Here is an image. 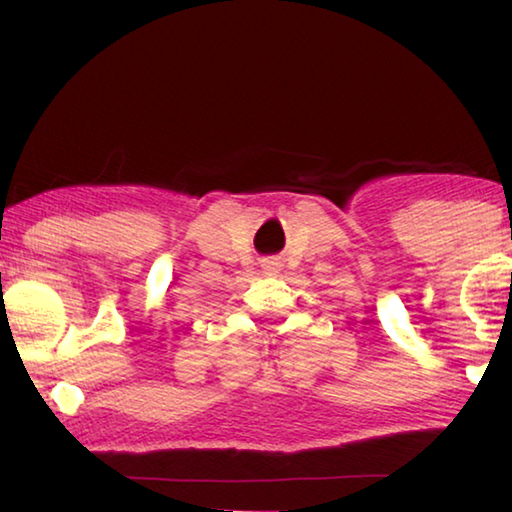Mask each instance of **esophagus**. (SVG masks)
Returning <instances> with one entry per match:
<instances>
[{"instance_id": "obj_1", "label": "esophagus", "mask_w": 512, "mask_h": 512, "mask_svg": "<svg viewBox=\"0 0 512 512\" xmlns=\"http://www.w3.org/2000/svg\"><path fill=\"white\" fill-rule=\"evenodd\" d=\"M264 268H266L268 273H275V271H277V264H275V262H268Z\"/></svg>"}]
</instances>
